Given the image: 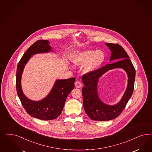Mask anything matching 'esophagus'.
Returning a JSON list of instances; mask_svg holds the SVG:
<instances>
[{
    "instance_id": "esophagus-1",
    "label": "esophagus",
    "mask_w": 152,
    "mask_h": 152,
    "mask_svg": "<svg viewBox=\"0 0 152 152\" xmlns=\"http://www.w3.org/2000/svg\"><path fill=\"white\" fill-rule=\"evenodd\" d=\"M75 86H76L77 88H80L81 87L82 84H81V83L80 81H76V82L75 83Z\"/></svg>"
}]
</instances>
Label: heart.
Instances as JSON below:
<instances>
[{"instance_id": "obj_1", "label": "heart", "mask_w": 152, "mask_h": 152, "mask_svg": "<svg viewBox=\"0 0 152 152\" xmlns=\"http://www.w3.org/2000/svg\"><path fill=\"white\" fill-rule=\"evenodd\" d=\"M105 54L101 50H85L77 53L71 58L72 62L77 66H83V72L90 73L103 63Z\"/></svg>"}]
</instances>
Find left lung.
Returning <instances> with one entry per match:
<instances>
[{
	"instance_id": "left-lung-1",
	"label": "left lung",
	"mask_w": 152,
	"mask_h": 152,
	"mask_svg": "<svg viewBox=\"0 0 152 152\" xmlns=\"http://www.w3.org/2000/svg\"><path fill=\"white\" fill-rule=\"evenodd\" d=\"M105 45L109 47L112 53L110 61L120 60L115 63L106 64L93 72L85 73L82 76L84 84L82 89L84 110L92 120L103 121L117 118L125 108L134 89L135 69L128 54L119 44L107 43ZM117 68L124 69L128 74V87L120 102L113 106L105 105L100 100L97 94V81L106 72Z\"/></svg>"
}]
</instances>
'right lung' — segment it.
Here are the masks:
<instances>
[{"instance_id": "1", "label": "right lung", "mask_w": 152, "mask_h": 152, "mask_svg": "<svg viewBox=\"0 0 152 152\" xmlns=\"http://www.w3.org/2000/svg\"><path fill=\"white\" fill-rule=\"evenodd\" d=\"M51 49L49 41L37 40L24 53L17 68L16 89L21 103L29 115L42 120H54L61 115L67 96L75 88L74 83L76 80L75 77L57 80L49 94L39 101L30 100L23 93L21 80L25 65L32 55L49 52Z\"/></svg>"}]
</instances>
